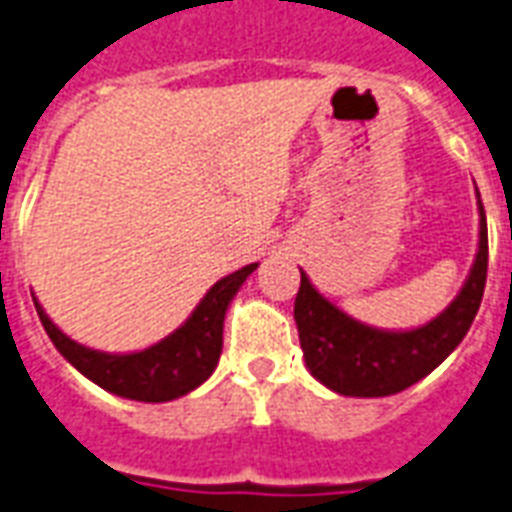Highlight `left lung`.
Segmentation results:
<instances>
[{
	"label": "left lung",
	"instance_id": "8db88e82",
	"mask_svg": "<svg viewBox=\"0 0 512 512\" xmlns=\"http://www.w3.org/2000/svg\"><path fill=\"white\" fill-rule=\"evenodd\" d=\"M478 211V255L469 268L467 282L445 312L412 331H382L355 320L317 293V287L301 271L293 312L295 325L306 369L325 388L358 399L393 396L434 372L456 350L478 314L486 287L488 227L480 195Z\"/></svg>",
	"mask_w": 512,
	"mask_h": 512
}]
</instances>
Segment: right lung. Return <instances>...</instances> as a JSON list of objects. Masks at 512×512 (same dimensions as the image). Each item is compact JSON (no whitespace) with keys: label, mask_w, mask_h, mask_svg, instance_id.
<instances>
[{"label":"right lung","mask_w":512,"mask_h":512,"mask_svg":"<svg viewBox=\"0 0 512 512\" xmlns=\"http://www.w3.org/2000/svg\"><path fill=\"white\" fill-rule=\"evenodd\" d=\"M257 263L219 279L203 301L189 314L187 323L140 352H100L73 342L51 323L45 309L34 301L45 333L75 369L108 393L132 401H173L187 396L211 377L222 355V325L225 312L238 287L252 274Z\"/></svg>","instance_id":"obj_1"}]
</instances>
